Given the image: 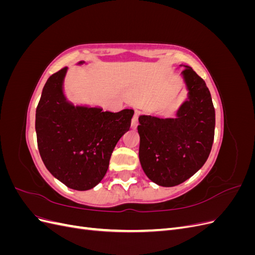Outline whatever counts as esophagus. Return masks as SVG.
I'll use <instances>...</instances> for the list:
<instances>
[{
  "instance_id": "1",
  "label": "esophagus",
  "mask_w": 255,
  "mask_h": 255,
  "mask_svg": "<svg viewBox=\"0 0 255 255\" xmlns=\"http://www.w3.org/2000/svg\"><path fill=\"white\" fill-rule=\"evenodd\" d=\"M138 117H139V113L135 112L133 118H132V128H136L138 126Z\"/></svg>"
}]
</instances>
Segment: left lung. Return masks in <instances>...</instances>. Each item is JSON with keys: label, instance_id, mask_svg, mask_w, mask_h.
Masks as SVG:
<instances>
[{"label": "left lung", "instance_id": "obj_1", "mask_svg": "<svg viewBox=\"0 0 255 255\" xmlns=\"http://www.w3.org/2000/svg\"><path fill=\"white\" fill-rule=\"evenodd\" d=\"M182 66V65H181ZM183 79L188 98L176 118L140 116L139 160L144 173L159 186L172 187L194 175L210 155L215 109L205 82L188 66Z\"/></svg>", "mask_w": 255, "mask_h": 255}]
</instances>
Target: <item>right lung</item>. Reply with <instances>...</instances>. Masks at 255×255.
I'll return each instance as SVG.
<instances>
[{"mask_svg": "<svg viewBox=\"0 0 255 255\" xmlns=\"http://www.w3.org/2000/svg\"><path fill=\"white\" fill-rule=\"evenodd\" d=\"M67 69L52 74L42 89L35 122L38 150L53 176L69 188L88 190L102 181L134 111L111 113L68 102L63 90Z\"/></svg>", "mask_w": 255, "mask_h": 255, "instance_id": "right-lung-1", "label": "right lung"}]
</instances>
